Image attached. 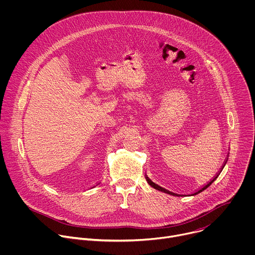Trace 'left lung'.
<instances>
[{"mask_svg": "<svg viewBox=\"0 0 255 255\" xmlns=\"http://www.w3.org/2000/svg\"><path fill=\"white\" fill-rule=\"evenodd\" d=\"M227 160H228V156H227V158L225 159V161H224V163H223V165L221 166V168H220V170L218 171V173L210 180V181H208V183L204 186V187H202L201 189H199L197 192H195L193 195H197V194H199V193H201V192H203L204 190H206L208 187H210V185H212V183L213 181L219 176V174H220V172L222 171V169L224 168V166H225V164H226V162H227ZM145 178H146V180H147V183L152 187V188H154V189H156V190H158V191H160V192H163V193H166V194H169V195H172V196H177V197H183V196H185V195H178V194H174V193H172V192H169V191H167V190H165V189H163V188H161V187H159L158 185H156V184H154L152 180H150L147 176H145Z\"/></svg>", "mask_w": 255, "mask_h": 255, "instance_id": "8db88e82", "label": "left lung"}]
</instances>
